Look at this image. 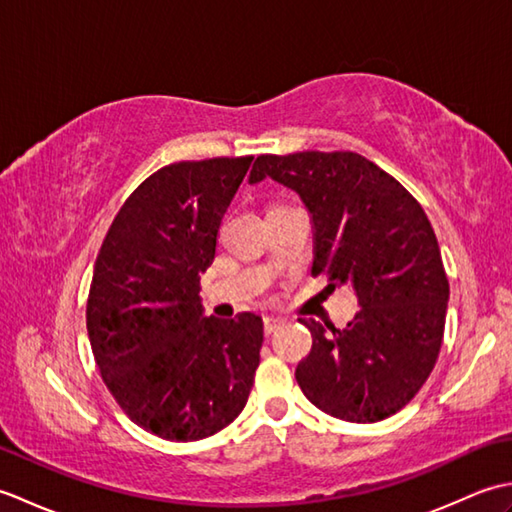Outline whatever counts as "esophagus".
Listing matches in <instances>:
<instances>
[{"label":"esophagus","instance_id":"34e87169","mask_svg":"<svg viewBox=\"0 0 512 512\" xmlns=\"http://www.w3.org/2000/svg\"><path fill=\"white\" fill-rule=\"evenodd\" d=\"M281 325H284V321L281 319H277V317H264V332L266 334H273V332H277Z\"/></svg>","mask_w":512,"mask_h":512}]
</instances>
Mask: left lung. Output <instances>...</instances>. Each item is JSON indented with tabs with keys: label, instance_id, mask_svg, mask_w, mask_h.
<instances>
[{
	"label": "left lung",
	"instance_id": "1",
	"mask_svg": "<svg viewBox=\"0 0 512 512\" xmlns=\"http://www.w3.org/2000/svg\"><path fill=\"white\" fill-rule=\"evenodd\" d=\"M295 191L312 222V275L347 286V328L299 319L312 350L295 378L314 407L347 422L394 416L418 394L440 354L449 281L436 233L416 198L354 151L259 156L250 184Z\"/></svg>",
	"mask_w": 512,
	"mask_h": 512
}]
</instances>
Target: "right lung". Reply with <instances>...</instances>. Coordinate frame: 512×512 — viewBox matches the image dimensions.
Returning a JSON list of instances; mask_svg holds the SVG:
<instances>
[{
    "label": "right lung",
    "mask_w": 512,
    "mask_h": 512,
    "mask_svg": "<svg viewBox=\"0 0 512 512\" xmlns=\"http://www.w3.org/2000/svg\"><path fill=\"white\" fill-rule=\"evenodd\" d=\"M253 156L176 162L129 195L96 257L88 297L94 361L118 405L158 438H209L242 413L262 317H204L200 277Z\"/></svg>",
    "instance_id": "1"
}]
</instances>
